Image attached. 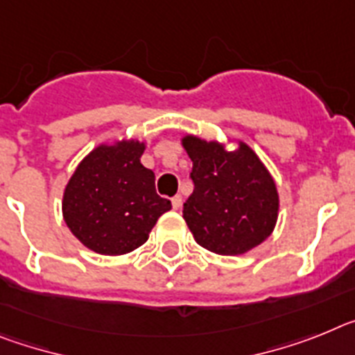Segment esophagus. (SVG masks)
<instances>
[{
    "mask_svg": "<svg viewBox=\"0 0 355 355\" xmlns=\"http://www.w3.org/2000/svg\"><path fill=\"white\" fill-rule=\"evenodd\" d=\"M182 202H184V200H182V195H177L171 198V205H173L175 211H178V209L182 207Z\"/></svg>",
    "mask_w": 355,
    "mask_h": 355,
    "instance_id": "esophagus-1",
    "label": "esophagus"
}]
</instances>
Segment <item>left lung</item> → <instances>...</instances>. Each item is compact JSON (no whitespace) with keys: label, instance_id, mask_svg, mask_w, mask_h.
Masks as SVG:
<instances>
[{"label":"left lung","instance_id":"1","mask_svg":"<svg viewBox=\"0 0 355 355\" xmlns=\"http://www.w3.org/2000/svg\"><path fill=\"white\" fill-rule=\"evenodd\" d=\"M182 146L193 160V195L184 220L195 241L220 255L252 250L275 229L279 193L257 153L239 141L234 152L218 141L186 135Z\"/></svg>","mask_w":355,"mask_h":355}]
</instances>
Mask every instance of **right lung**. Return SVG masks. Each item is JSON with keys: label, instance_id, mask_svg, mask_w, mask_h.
I'll use <instances>...</instances> for the list:
<instances>
[{"label": "right lung", "instance_id": "right-lung-1", "mask_svg": "<svg viewBox=\"0 0 355 355\" xmlns=\"http://www.w3.org/2000/svg\"><path fill=\"white\" fill-rule=\"evenodd\" d=\"M144 143L100 144L64 189V221L89 250L123 255L139 248L171 202L155 191V175L141 164Z\"/></svg>", "mask_w": 355, "mask_h": 355}]
</instances>
